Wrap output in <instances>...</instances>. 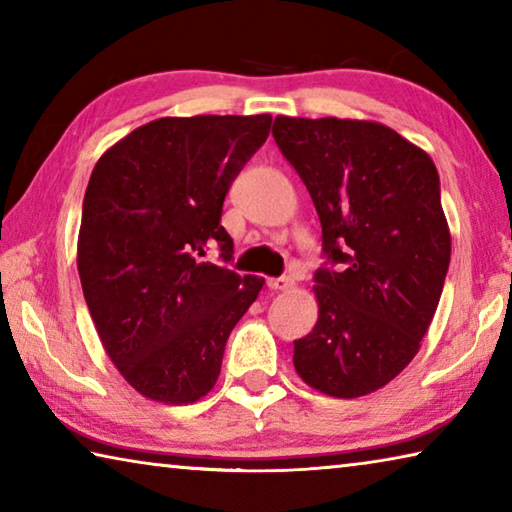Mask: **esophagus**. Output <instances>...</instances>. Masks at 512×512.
I'll return each instance as SVG.
<instances>
[{"label":"esophagus","mask_w":512,"mask_h":512,"mask_svg":"<svg viewBox=\"0 0 512 512\" xmlns=\"http://www.w3.org/2000/svg\"><path fill=\"white\" fill-rule=\"evenodd\" d=\"M266 284H268V289H271V291H289L293 287V280H291V277H287V275L268 277Z\"/></svg>","instance_id":"34e87169"}]
</instances>
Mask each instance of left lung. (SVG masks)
Returning a JSON list of instances; mask_svg holds the SVG:
<instances>
[{"label": "left lung", "instance_id": "8db88e82", "mask_svg": "<svg viewBox=\"0 0 512 512\" xmlns=\"http://www.w3.org/2000/svg\"><path fill=\"white\" fill-rule=\"evenodd\" d=\"M273 137L323 225L318 320L293 341L316 391L352 400L409 366L436 314L452 257L436 164L393 128L363 119L275 117Z\"/></svg>", "mask_w": 512, "mask_h": 512}]
</instances>
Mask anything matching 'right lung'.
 Returning <instances> with one entry per match:
<instances>
[{
  "label": "right lung",
  "instance_id": "add662e5",
  "mask_svg": "<svg viewBox=\"0 0 512 512\" xmlns=\"http://www.w3.org/2000/svg\"><path fill=\"white\" fill-rule=\"evenodd\" d=\"M271 121L162 117L94 164L76 248L83 296L110 361L153 402L212 391L232 327L264 287L201 257L216 244L232 259L223 201Z\"/></svg>",
  "mask_w": 512,
  "mask_h": 512
}]
</instances>
